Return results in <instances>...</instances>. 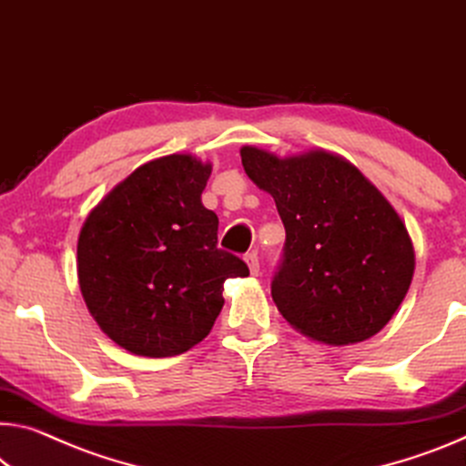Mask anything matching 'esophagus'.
<instances>
[{
  "instance_id": "esophagus-1",
  "label": "esophagus",
  "mask_w": 466,
  "mask_h": 466,
  "mask_svg": "<svg viewBox=\"0 0 466 466\" xmlns=\"http://www.w3.org/2000/svg\"><path fill=\"white\" fill-rule=\"evenodd\" d=\"M245 261H247V265H248L250 273H253V276H259L261 265H259V257H257V253H248V255L245 257Z\"/></svg>"
}]
</instances>
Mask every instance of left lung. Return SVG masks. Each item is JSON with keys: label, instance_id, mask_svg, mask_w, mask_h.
Wrapping results in <instances>:
<instances>
[{"label": "left lung", "instance_id": "1", "mask_svg": "<svg viewBox=\"0 0 466 466\" xmlns=\"http://www.w3.org/2000/svg\"><path fill=\"white\" fill-rule=\"evenodd\" d=\"M242 166L269 193L286 228L271 297L294 329L326 344H357L392 319L415 271L394 207L339 155L278 157L242 147Z\"/></svg>", "mask_w": 466, "mask_h": 466}]
</instances>
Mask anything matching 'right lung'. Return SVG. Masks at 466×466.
I'll list each match as a JSON object with an SVG mask.
<instances>
[{
    "instance_id": "add662e5",
    "label": "right lung",
    "mask_w": 466,
    "mask_h": 466,
    "mask_svg": "<svg viewBox=\"0 0 466 466\" xmlns=\"http://www.w3.org/2000/svg\"><path fill=\"white\" fill-rule=\"evenodd\" d=\"M211 164L166 155L137 167L88 213L78 236V284L117 346L174 357L209 334L224 282L247 263L218 248V216L201 203Z\"/></svg>"
}]
</instances>
